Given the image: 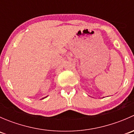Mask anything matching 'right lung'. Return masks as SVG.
Wrapping results in <instances>:
<instances>
[{
    "mask_svg": "<svg viewBox=\"0 0 134 134\" xmlns=\"http://www.w3.org/2000/svg\"><path fill=\"white\" fill-rule=\"evenodd\" d=\"M44 98H47V97H44V98H41V99H44Z\"/></svg>",
    "mask_w": 134,
    "mask_h": 134,
    "instance_id": "1",
    "label": "right lung"
}]
</instances>
